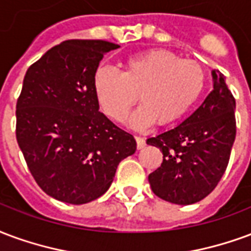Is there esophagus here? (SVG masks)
I'll list each match as a JSON object with an SVG mask.
<instances>
[{
	"label": "esophagus",
	"mask_w": 251,
	"mask_h": 251,
	"mask_svg": "<svg viewBox=\"0 0 251 251\" xmlns=\"http://www.w3.org/2000/svg\"><path fill=\"white\" fill-rule=\"evenodd\" d=\"M136 139V147L138 150H142V148L146 147V139L142 138V136H135Z\"/></svg>",
	"instance_id": "obj_1"
}]
</instances>
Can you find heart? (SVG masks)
I'll return each instance as SVG.
<instances>
[{
    "mask_svg": "<svg viewBox=\"0 0 251 251\" xmlns=\"http://www.w3.org/2000/svg\"><path fill=\"white\" fill-rule=\"evenodd\" d=\"M206 83L202 67L180 60L166 49H150L133 54L123 64L122 73L100 67L93 75V92L108 118L123 122L138 100L140 104L128 124L146 128L159 120L173 124L186 116L201 98Z\"/></svg>",
    "mask_w": 251,
    "mask_h": 251,
    "instance_id": "obj_1",
    "label": "heart"
}]
</instances>
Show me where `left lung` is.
<instances>
[{
    "label": "left lung",
    "mask_w": 251,
    "mask_h": 251,
    "mask_svg": "<svg viewBox=\"0 0 251 251\" xmlns=\"http://www.w3.org/2000/svg\"><path fill=\"white\" fill-rule=\"evenodd\" d=\"M214 89L195 112L170 129L147 139L163 153V163L148 175L153 194L175 204H193L217 187L228 164L235 124V99L223 75L214 71Z\"/></svg>",
    "instance_id": "left-lung-1"
}]
</instances>
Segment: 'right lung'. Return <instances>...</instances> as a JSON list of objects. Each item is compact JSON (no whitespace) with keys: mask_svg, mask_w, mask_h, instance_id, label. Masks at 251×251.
<instances>
[{"mask_svg":"<svg viewBox=\"0 0 251 251\" xmlns=\"http://www.w3.org/2000/svg\"><path fill=\"white\" fill-rule=\"evenodd\" d=\"M104 40H67L33 63L16 105V138L36 183L52 198L84 204L107 191L136 151L131 133L99 112L93 75Z\"/></svg>","mask_w":251,"mask_h":251,"instance_id":"obj_1","label":"right lung"}]
</instances>
